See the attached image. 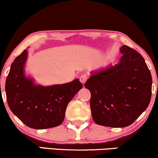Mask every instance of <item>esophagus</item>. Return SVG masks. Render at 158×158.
<instances>
[{
    "label": "esophagus",
    "mask_w": 158,
    "mask_h": 158,
    "mask_svg": "<svg viewBox=\"0 0 158 158\" xmlns=\"http://www.w3.org/2000/svg\"><path fill=\"white\" fill-rule=\"evenodd\" d=\"M87 79H88V76L85 75V74H83V75H81L80 78H79V80L82 84H85V81H87Z\"/></svg>",
    "instance_id": "obj_1"
}]
</instances>
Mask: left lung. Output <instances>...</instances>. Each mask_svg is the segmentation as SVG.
I'll return each mask as SVG.
<instances>
[{
    "label": "left lung",
    "instance_id": "obj_1",
    "mask_svg": "<svg viewBox=\"0 0 158 158\" xmlns=\"http://www.w3.org/2000/svg\"><path fill=\"white\" fill-rule=\"evenodd\" d=\"M114 66L94 72L85 84L90 90V105L97 124L112 128L130 126L149 105L152 79L144 59L126 45Z\"/></svg>",
    "mask_w": 158,
    "mask_h": 158
}]
</instances>
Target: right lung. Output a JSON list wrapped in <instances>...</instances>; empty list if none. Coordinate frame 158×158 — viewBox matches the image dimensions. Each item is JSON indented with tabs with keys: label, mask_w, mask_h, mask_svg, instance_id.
<instances>
[{
	"label": "right lung",
	"mask_w": 158,
	"mask_h": 158,
	"mask_svg": "<svg viewBox=\"0 0 158 158\" xmlns=\"http://www.w3.org/2000/svg\"><path fill=\"white\" fill-rule=\"evenodd\" d=\"M27 50L15 58L6 80V100L10 110L26 126L35 129L59 126L64 121L70 101L82 84L78 79L52 86L35 85L26 77L24 65Z\"/></svg>",
	"instance_id": "right-lung-1"
}]
</instances>
